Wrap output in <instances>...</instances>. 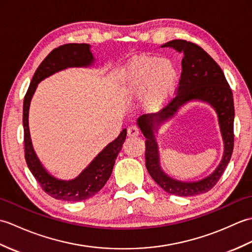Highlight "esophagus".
<instances>
[{"instance_id":"34e87169","label":"esophagus","mask_w":252,"mask_h":252,"mask_svg":"<svg viewBox=\"0 0 252 252\" xmlns=\"http://www.w3.org/2000/svg\"><path fill=\"white\" fill-rule=\"evenodd\" d=\"M140 134V130H138V127L135 126H130L129 129H127V136L130 137H135Z\"/></svg>"}]
</instances>
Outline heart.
Returning a JSON list of instances; mask_svg holds the SVG:
<instances>
[{"mask_svg": "<svg viewBox=\"0 0 252 252\" xmlns=\"http://www.w3.org/2000/svg\"><path fill=\"white\" fill-rule=\"evenodd\" d=\"M179 77L178 66L171 58L143 54L126 62L118 80L123 93H143L144 106L148 110L156 111L173 96Z\"/></svg>", "mask_w": 252, "mask_h": 252, "instance_id": "1", "label": "heart"}]
</instances>
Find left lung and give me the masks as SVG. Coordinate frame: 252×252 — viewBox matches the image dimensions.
<instances>
[{
    "instance_id": "1",
    "label": "left lung",
    "mask_w": 252,
    "mask_h": 252,
    "mask_svg": "<svg viewBox=\"0 0 252 252\" xmlns=\"http://www.w3.org/2000/svg\"><path fill=\"white\" fill-rule=\"evenodd\" d=\"M161 47H172L183 54L182 73L175 97L171 99L169 105L158 114L143 115L137 119V126L146 137V168L154 181L169 194L196 196L209 191L218 183L231 160L235 117L233 93L220 66L200 46L185 40H172ZM190 100L205 101L216 110L223 137L224 154L218 168L207 178L197 182H182L170 178L159 167L154 132L162 122L172 117L180 106Z\"/></svg>"
}]
</instances>
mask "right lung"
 Instances as JSON below:
<instances>
[{"label":"right lung","mask_w":252,"mask_h":252,"mask_svg":"<svg viewBox=\"0 0 252 252\" xmlns=\"http://www.w3.org/2000/svg\"><path fill=\"white\" fill-rule=\"evenodd\" d=\"M93 62L94 57L89 44L69 43L54 49L37 67L24 99L23 125L26 162L42 189L55 199L81 201L98 192L110 178L115 160L126 141V129H123L115 141L109 143L76 179L70 181L58 180L47 172L32 147L28 117L30 101L37 83L57 71L69 67H89L92 66Z\"/></svg>","instance_id":"right-lung-1"}]
</instances>
